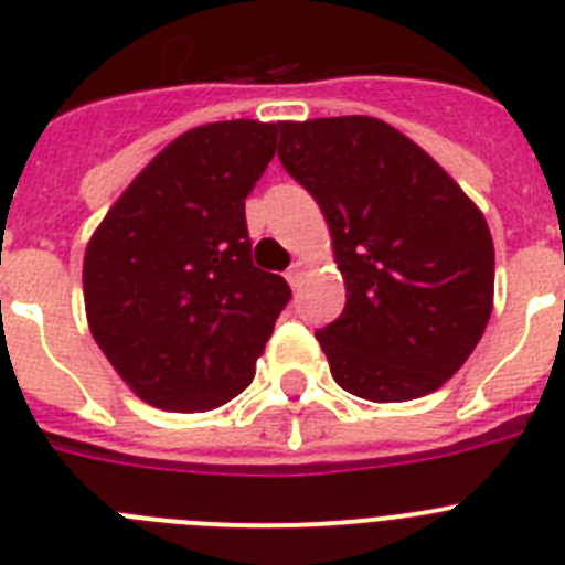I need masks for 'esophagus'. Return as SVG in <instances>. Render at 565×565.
<instances>
[{
	"label": "esophagus",
	"mask_w": 565,
	"mask_h": 565,
	"mask_svg": "<svg viewBox=\"0 0 565 565\" xmlns=\"http://www.w3.org/2000/svg\"><path fill=\"white\" fill-rule=\"evenodd\" d=\"M306 271H308L306 259H297V263H294V266L286 271V279H288V282H291L294 288H297L299 282H302V277H306Z\"/></svg>",
	"instance_id": "esophagus-1"
}]
</instances>
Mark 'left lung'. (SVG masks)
<instances>
[{
	"mask_svg": "<svg viewBox=\"0 0 565 565\" xmlns=\"http://www.w3.org/2000/svg\"><path fill=\"white\" fill-rule=\"evenodd\" d=\"M279 161L331 228L344 311L317 339L339 387L382 404L438 391L492 313L495 246L481 209L371 115L282 121Z\"/></svg>",
	"mask_w": 565,
	"mask_h": 565,
	"instance_id": "8db88e82",
	"label": "left lung"
}]
</instances>
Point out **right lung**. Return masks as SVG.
Here are the masks:
<instances>
[{
    "mask_svg": "<svg viewBox=\"0 0 565 565\" xmlns=\"http://www.w3.org/2000/svg\"><path fill=\"white\" fill-rule=\"evenodd\" d=\"M277 152V124L217 121L178 135L113 203L84 252L87 326L152 407L232 402L291 288L252 263L246 198Z\"/></svg>",
    "mask_w": 565,
    "mask_h": 565,
    "instance_id": "obj_1",
    "label": "right lung"
}]
</instances>
